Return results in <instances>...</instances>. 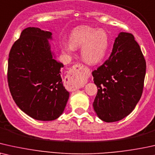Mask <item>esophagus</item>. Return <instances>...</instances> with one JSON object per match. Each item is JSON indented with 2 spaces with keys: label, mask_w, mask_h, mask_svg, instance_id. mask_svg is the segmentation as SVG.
Here are the masks:
<instances>
[{
  "label": "esophagus",
  "mask_w": 155,
  "mask_h": 155,
  "mask_svg": "<svg viewBox=\"0 0 155 155\" xmlns=\"http://www.w3.org/2000/svg\"><path fill=\"white\" fill-rule=\"evenodd\" d=\"M86 68L83 64H77L69 69V79L74 83V89L83 87L86 83Z\"/></svg>",
  "instance_id": "34e87169"
}]
</instances>
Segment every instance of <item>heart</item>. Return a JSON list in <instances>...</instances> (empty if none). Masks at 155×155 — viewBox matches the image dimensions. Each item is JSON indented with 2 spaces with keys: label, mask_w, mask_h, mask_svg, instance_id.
Returning a JSON list of instances; mask_svg holds the SVG:
<instances>
[{
  "label": "heart",
  "mask_w": 155,
  "mask_h": 155,
  "mask_svg": "<svg viewBox=\"0 0 155 155\" xmlns=\"http://www.w3.org/2000/svg\"><path fill=\"white\" fill-rule=\"evenodd\" d=\"M108 46V36L103 29L82 25L74 29L69 36V43H61L62 50L71 54L79 48L81 58L88 64H96L104 58Z\"/></svg>",
  "instance_id": "b5f03b06"
}]
</instances>
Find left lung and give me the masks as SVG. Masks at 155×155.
I'll use <instances>...</instances> for the list:
<instances>
[{
	"label": "left lung",
	"mask_w": 155,
	"mask_h": 155,
	"mask_svg": "<svg viewBox=\"0 0 155 155\" xmlns=\"http://www.w3.org/2000/svg\"><path fill=\"white\" fill-rule=\"evenodd\" d=\"M145 73V59L134 36L119 33L110 56L92 72L98 88L93 106L99 118L112 123L127 116L141 98Z\"/></svg>",
	"instance_id": "obj_1"
}]
</instances>
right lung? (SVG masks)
Here are the masks:
<instances>
[{
    "mask_svg": "<svg viewBox=\"0 0 155 155\" xmlns=\"http://www.w3.org/2000/svg\"><path fill=\"white\" fill-rule=\"evenodd\" d=\"M51 35L38 28H25L8 58V82L14 101L29 116L42 121L58 118L69 97L61 77L64 65L51 50Z\"/></svg>",
    "mask_w": 155,
    "mask_h": 155,
    "instance_id": "add662e5",
    "label": "right lung"
}]
</instances>
